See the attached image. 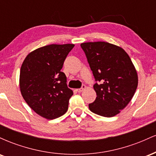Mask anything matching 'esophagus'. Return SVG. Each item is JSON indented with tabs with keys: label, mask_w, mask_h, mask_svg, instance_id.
<instances>
[{
	"label": "esophagus",
	"mask_w": 156,
	"mask_h": 156,
	"mask_svg": "<svg viewBox=\"0 0 156 156\" xmlns=\"http://www.w3.org/2000/svg\"><path fill=\"white\" fill-rule=\"evenodd\" d=\"M86 88H87V87H86L85 85H83V86H82L81 88H80V89H77L76 90H77V92H83V91L84 90V89H86Z\"/></svg>",
	"instance_id": "1"
}]
</instances>
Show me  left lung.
<instances>
[{
	"mask_svg": "<svg viewBox=\"0 0 156 156\" xmlns=\"http://www.w3.org/2000/svg\"><path fill=\"white\" fill-rule=\"evenodd\" d=\"M85 53L94 79L97 97L89 105L100 116L117 115L131 101L138 86V75L133 62L122 48L105 42H84Z\"/></svg>",
	"mask_w": 156,
	"mask_h": 156,
	"instance_id": "obj_1",
	"label": "left lung"
}]
</instances>
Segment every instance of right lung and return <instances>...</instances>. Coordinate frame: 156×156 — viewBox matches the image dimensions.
<instances>
[{"mask_svg":"<svg viewBox=\"0 0 156 156\" xmlns=\"http://www.w3.org/2000/svg\"><path fill=\"white\" fill-rule=\"evenodd\" d=\"M73 44H50L31 52L20 73L21 94L30 108L41 117L53 119L67 112L73 92L61 71Z\"/></svg>","mask_w":156,"mask_h":156,"instance_id":"add662e5","label":"right lung"}]
</instances>
